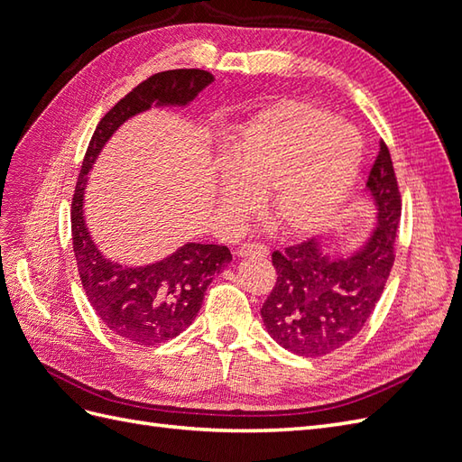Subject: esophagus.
<instances>
[{
	"label": "esophagus",
	"mask_w": 462,
	"mask_h": 462,
	"mask_svg": "<svg viewBox=\"0 0 462 462\" xmlns=\"http://www.w3.org/2000/svg\"><path fill=\"white\" fill-rule=\"evenodd\" d=\"M239 256H260V258H268L270 248L263 243H246L239 248Z\"/></svg>",
	"instance_id": "obj_1"
}]
</instances>
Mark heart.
<instances>
[{"label": "heart", "instance_id": "obj_1", "mask_svg": "<svg viewBox=\"0 0 462 462\" xmlns=\"http://www.w3.org/2000/svg\"><path fill=\"white\" fill-rule=\"evenodd\" d=\"M362 158L353 125L310 104L289 102L263 111L227 146L219 202L233 217L270 192L272 217L285 233L318 231L343 204Z\"/></svg>", "mask_w": 462, "mask_h": 462}]
</instances>
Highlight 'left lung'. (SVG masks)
<instances>
[{"label": "left lung", "instance_id": "1", "mask_svg": "<svg viewBox=\"0 0 462 462\" xmlns=\"http://www.w3.org/2000/svg\"><path fill=\"white\" fill-rule=\"evenodd\" d=\"M366 187L377 206V227L358 253L331 258L309 239L272 254L277 279L260 314L272 337L299 356H324L351 341L374 312L393 268L401 192L383 141Z\"/></svg>", "mask_w": 462, "mask_h": 462}]
</instances>
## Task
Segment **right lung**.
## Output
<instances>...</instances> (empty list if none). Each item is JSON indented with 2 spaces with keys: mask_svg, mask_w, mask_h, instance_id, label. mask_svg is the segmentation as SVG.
<instances>
[{
  "mask_svg": "<svg viewBox=\"0 0 462 462\" xmlns=\"http://www.w3.org/2000/svg\"><path fill=\"white\" fill-rule=\"evenodd\" d=\"M214 80L202 69H171L148 77L111 107L90 138L71 204V235L79 275L88 302L121 339L153 346L177 337L197 318L212 279L231 262L223 245L189 243L146 268L106 260L92 243L82 216L87 175L107 138L129 117L158 106H187Z\"/></svg>",
  "mask_w": 462,
  "mask_h": 462,
  "instance_id": "right-lung-1",
  "label": "right lung"
}]
</instances>
